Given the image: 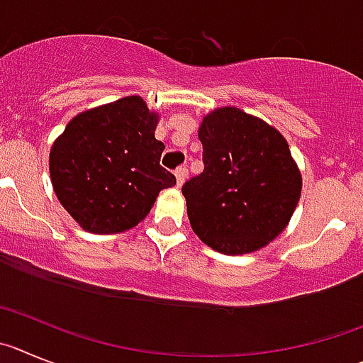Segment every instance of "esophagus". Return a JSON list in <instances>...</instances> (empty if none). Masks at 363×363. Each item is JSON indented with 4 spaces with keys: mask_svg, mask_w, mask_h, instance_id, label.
<instances>
[{
    "mask_svg": "<svg viewBox=\"0 0 363 363\" xmlns=\"http://www.w3.org/2000/svg\"><path fill=\"white\" fill-rule=\"evenodd\" d=\"M186 175H188V166L181 164L175 169V179H177V186H181L186 181Z\"/></svg>",
    "mask_w": 363,
    "mask_h": 363,
    "instance_id": "obj_1",
    "label": "esophagus"
}]
</instances>
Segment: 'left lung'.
Listing matches in <instances>:
<instances>
[{"label":"left lung","instance_id":"left-lung-1","mask_svg":"<svg viewBox=\"0 0 363 363\" xmlns=\"http://www.w3.org/2000/svg\"><path fill=\"white\" fill-rule=\"evenodd\" d=\"M204 169L182 186L189 224L218 253L242 255L271 242L291 218L302 177L273 126L226 106L199 128Z\"/></svg>","mask_w":363,"mask_h":363}]
</instances>
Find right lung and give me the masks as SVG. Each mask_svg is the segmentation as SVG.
<instances>
[{"label": "right lung", "mask_w": 363, "mask_h": 363, "mask_svg": "<svg viewBox=\"0 0 363 363\" xmlns=\"http://www.w3.org/2000/svg\"><path fill=\"white\" fill-rule=\"evenodd\" d=\"M157 113L139 96L117 99L70 121L50 150V179L65 210L83 230L119 233L137 226L175 184L159 164Z\"/></svg>", "instance_id": "obj_1"}]
</instances>
